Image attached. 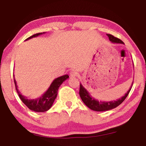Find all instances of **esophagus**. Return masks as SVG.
<instances>
[{
  "instance_id": "esophagus-1",
  "label": "esophagus",
  "mask_w": 146,
  "mask_h": 146,
  "mask_svg": "<svg viewBox=\"0 0 146 146\" xmlns=\"http://www.w3.org/2000/svg\"><path fill=\"white\" fill-rule=\"evenodd\" d=\"M70 75L71 77H77L78 76V72L76 70H72L71 72L70 73Z\"/></svg>"
}]
</instances>
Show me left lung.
<instances>
[{"label": "left lung", "mask_w": 146, "mask_h": 146, "mask_svg": "<svg viewBox=\"0 0 146 146\" xmlns=\"http://www.w3.org/2000/svg\"><path fill=\"white\" fill-rule=\"evenodd\" d=\"M107 36L109 38L110 41H111L112 43L115 44H123L122 41L120 39L115 38L111 35H109L107 34ZM80 96L83 102L85 104V105L87 107H88L90 109L94 111H108L110 110H112L119 105H120L121 103L124 101V100L126 98V97L128 95L129 92H130L131 87H132L133 83L131 86L129 88V90L127 92V93L125 94V95L122 96L120 98L117 99L116 100H112V101H100L96 100L95 98L92 96L90 94V93L88 92L86 89L83 86L82 84L80 83Z\"/></svg>", "instance_id": "1"}]
</instances>
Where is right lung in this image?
<instances>
[{
	"mask_svg": "<svg viewBox=\"0 0 146 146\" xmlns=\"http://www.w3.org/2000/svg\"><path fill=\"white\" fill-rule=\"evenodd\" d=\"M44 33H46L35 34V35L28 38L25 40H28L33 38L37 37ZM68 78L69 76L66 74L62 76H60L54 79L47 90L40 97L36 99H28L27 97L22 95L19 92V89H18L16 80L15 79L14 80H15L16 90H17L18 94H19L21 100L23 101V102L31 110L36 111V112H44V111L48 110L52 107L56 98L57 96L58 90L59 87Z\"/></svg>",
	"mask_w": 146,
	"mask_h": 146,
	"instance_id": "1",
	"label": "right lung"
}]
</instances>
